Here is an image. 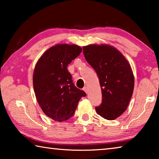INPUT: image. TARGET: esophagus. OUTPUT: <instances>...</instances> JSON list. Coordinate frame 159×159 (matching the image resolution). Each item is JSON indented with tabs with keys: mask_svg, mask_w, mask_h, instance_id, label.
I'll return each mask as SVG.
<instances>
[{
	"mask_svg": "<svg viewBox=\"0 0 159 159\" xmlns=\"http://www.w3.org/2000/svg\"><path fill=\"white\" fill-rule=\"evenodd\" d=\"M83 90H84L86 93H88V88H87V87H84V88H83Z\"/></svg>",
	"mask_w": 159,
	"mask_h": 159,
	"instance_id": "obj_1",
	"label": "esophagus"
}]
</instances>
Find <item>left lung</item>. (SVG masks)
I'll return each mask as SVG.
<instances>
[{
    "mask_svg": "<svg viewBox=\"0 0 159 159\" xmlns=\"http://www.w3.org/2000/svg\"><path fill=\"white\" fill-rule=\"evenodd\" d=\"M83 50L86 61L98 74L102 88V102L95 107L96 111L107 120H114L127 109L133 95L134 79L130 64L110 45H88Z\"/></svg>",
    "mask_w": 159,
    "mask_h": 159,
    "instance_id": "obj_1",
    "label": "left lung"
}]
</instances>
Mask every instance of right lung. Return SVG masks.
Here are the masks:
<instances>
[{"instance_id": "1", "label": "right lung", "mask_w": 159, "mask_h": 159, "mask_svg": "<svg viewBox=\"0 0 159 159\" xmlns=\"http://www.w3.org/2000/svg\"><path fill=\"white\" fill-rule=\"evenodd\" d=\"M81 51L79 45L57 44L45 51L35 66L33 85L37 102L44 114L55 121L71 118L80 98L86 96L74 85L67 70Z\"/></svg>"}]
</instances>
